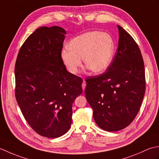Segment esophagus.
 <instances>
[{
  "label": "esophagus",
  "mask_w": 159,
  "mask_h": 159,
  "mask_svg": "<svg viewBox=\"0 0 159 159\" xmlns=\"http://www.w3.org/2000/svg\"><path fill=\"white\" fill-rule=\"evenodd\" d=\"M85 87H86V82H85V80H83V83H82V88H83V91L85 90Z\"/></svg>",
  "instance_id": "34e87169"
}]
</instances>
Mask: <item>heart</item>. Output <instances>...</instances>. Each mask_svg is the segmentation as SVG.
<instances>
[{"label":"heart","instance_id":"heart-1","mask_svg":"<svg viewBox=\"0 0 159 159\" xmlns=\"http://www.w3.org/2000/svg\"><path fill=\"white\" fill-rule=\"evenodd\" d=\"M115 54V42L109 33L89 31L74 38L61 51V59L67 70L76 74L85 65L95 74L106 71L112 62Z\"/></svg>","mask_w":159,"mask_h":159}]
</instances>
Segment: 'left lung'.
Returning <instances> with one entry per match:
<instances>
[{
  "label": "left lung",
  "mask_w": 159,
  "mask_h": 159,
  "mask_svg": "<svg viewBox=\"0 0 159 159\" xmlns=\"http://www.w3.org/2000/svg\"><path fill=\"white\" fill-rule=\"evenodd\" d=\"M117 52L105 72L85 80L86 99L98 126L107 131L127 127L139 112L146 91L144 63L132 36L117 25Z\"/></svg>",
  "instance_id": "left-lung-1"
}]
</instances>
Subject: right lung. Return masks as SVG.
<instances>
[{
  "label": "right lung",
  "instance_id": "right-lung-1",
  "mask_svg": "<svg viewBox=\"0 0 159 159\" xmlns=\"http://www.w3.org/2000/svg\"><path fill=\"white\" fill-rule=\"evenodd\" d=\"M66 31L40 27L20 48L15 65V96L23 116L39 135L57 138L72 124V104L82 93L81 78L61 59Z\"/></svg>",
  "mask_w": 159,
  "mask_h": 159
}]
</instances>
